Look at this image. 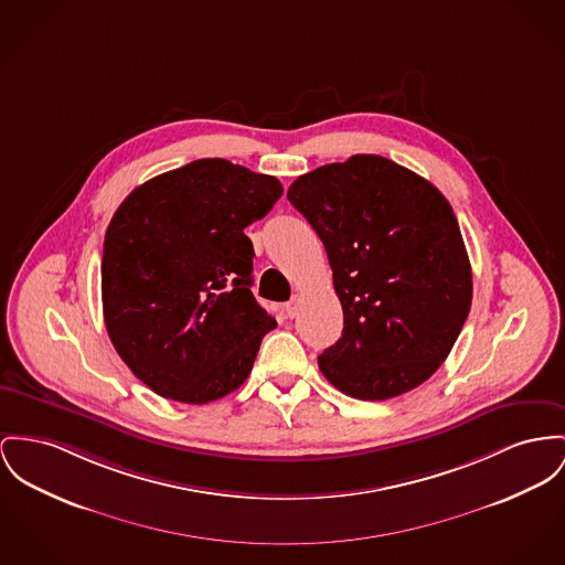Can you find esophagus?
<instances>
[{
	"mask_svg": "<svg viewBox=\"0 0 565 565\" xmlns=\"http://www.w3.org/2000/svg\"><path fill=\"white\" fill-rule=\"evenodd\" d=\"M298 310H300V296H294L291 300L285 303V315H287L289 319H294V317L298 315Z\"/></svg>",
	"mask_w": 565,
	"mask_h": 565,
	"instance_id": "34e87169",
	"label": "esophagus"
}]
</instances>
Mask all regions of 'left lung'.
Instances as JSON below:
<instances>
[{"label":"left lung","mask_w":565,"mask_h":565,"mask_svg":"<svg viewBox=\"0 0 565 565\" xmlns=\"http://www.w3.org/2000/svg\"><path fill=\"white\" fill-rule=\"evenodd\" d=\"M321 237L342 306L323 376L360 401L424 383L450 355L469 308L471 265L448 199L375 153L323 164L287 192Z\"/></svg>","instance_id":"left-lung-1"}]
</instances>
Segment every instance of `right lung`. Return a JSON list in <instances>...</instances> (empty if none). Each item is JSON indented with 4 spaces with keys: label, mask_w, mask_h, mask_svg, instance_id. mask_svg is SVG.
Segmentation results:
<instances>
[{
    "label": "right lung",
    "mask_w": 565,
    "mask_h": 565,
    "mask_svg": "<svg viewBox=\"0 0 565 565\" xmlns=\"http://www.w3.org/2000/svg\"><path fill=\"white\" fill-rule=\"evenodd\" d=\"M274 175L201 158L132 190L103 248V312L126 366L158 396L205 405L250 375L276 319L253 291L244 228L280 199Z\"/></svg>",
    "instance_id": "obj_1"
}]
</instances>
